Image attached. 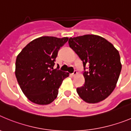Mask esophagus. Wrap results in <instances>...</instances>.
Returning <instances> with one entry per match:
<instances>
[{
  "label": "esophagus",
  "instance_id": "obj_1",
  "mask_svg": "<svg viewBox=\"0 0 131 131\" xmlns=\"http://www.w3.org/2000/svg\"><path fill=\"white\" fill-rule=\"evenodd\" d=\"M77 74V71H76V70H75V71H74V72L73 73L71 74V75L72 76V77H75V76Z\"/></svg>",
  "mask_w": 131,
  "mask_h": 131
}]
</instances>
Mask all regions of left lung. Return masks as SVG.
Returning <instances> with one entry per match:
<instances>
[{"label": "left lung", "mask_w": 131, "mask_h": 131, "mask_svg": "<svg viewBox=\"0 0 131 131\" xmlns=\"http://www.w3.org/2000/svg\"><path fill=\"white\" fill-rule=\"evenodd\" d=\"M68 42L84 68L85 82L77 89L79 96L90 104L105 100L115 88L121 71L118 50L104 38L95 35L71 37Z\"/></svg>", "instance_id": "1"}]
</instances>
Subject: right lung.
Here are the masks:
<instances>
[{"label":"right lung","instance_id":"right-lung-1","mask_svg":"<svg viewBox=\"0 0 131 131\" xmlns=\"http://www.w3.org/2000/svg\"><path fill=\"white\" fill-rule=\"evenodd\" d=\"M68 37H41L30 42L17 56L15 74L25 96L39 105L49 104L55 100L58 89L69 73L54 69L60 47Z\"/></svg>","mask_w":131,"mask_h":131}]
</instances>
